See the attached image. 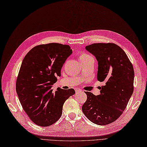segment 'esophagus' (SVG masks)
<instances>
[{
  "label": "esophagus",
  "mask_w": 147,
  "mask_h": 147,
  "mask_svg": "<svg viewBox=\"0 0 147 147\" xmlns=\"http://www.w3.org/2000/svg\"><path fill=\"white\" fill-rule=\"evenodd\" d=\"M75 92H82V90L78 89V88H76L75 89Z\"/></svg>",
  "instance_id": "esophagus-1"
}]
</instances>
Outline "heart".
Returning a JSON list of instances; mask_svg holds the SVG:
<instances>
[{
	"mask_svg": "<svg viewBox=\"0 0 147 147\" xmlns=\"http://www.w3.org/2000/svg\"><path fill=\"white\" fill-rule=\"evenodd\" d=\"M90 57H91V56H90V55H88V54L82 53H81L80 55V56L78 57V59L80 60V61H84L85 59H88Z\"/></svg>",
	"mask_w": 147,
	"mask_h": 147,
	"instance_id": "obj_1",
	"label": "heart"
}]
</instances>
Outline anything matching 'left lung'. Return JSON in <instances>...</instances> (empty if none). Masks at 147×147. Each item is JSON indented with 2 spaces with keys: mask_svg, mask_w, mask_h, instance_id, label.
Segmentation results:
<instances>
[{
  "mask_svg": "<svg viewBox=\"0 0 147 147\" xmlns=\"http://www.w3.org/2000/svg\"><path fill=\"white\" fill-rule=\"evenodd\" d=\"M85 48L97 59V80L105 84L100 88V95L85 92L83 113L95 124L108 125L122 114L133 93L134 69L125 52L115 44L97 43Z\"/></svg>",
  "mask_w": 147,
  "mask_h": 147,
  "instance_id": "obj_1",
  "label": "left lung"
}]
</instances>
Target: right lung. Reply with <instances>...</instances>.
Returning <instances> with one entry per match:
<instances>
[{"mask_svg":"<svg viewBox=\"0 0 147 147\" xmlns=\"http://www.w3.org/2000/svg\"><path fill=\"white\" fill-rule=\"evenodd\" d=\"M72 53L68 45L50 43L33 47L25 55L16 81V92L24 110L40 126L53 124L62 114L63 106L74 89H52L61 70Z\"/></svg>","mask_w":147,"mask_h":147,"instance_id":"1","label":"right lung"}]
</instances>
